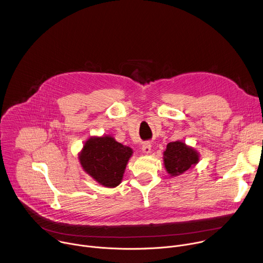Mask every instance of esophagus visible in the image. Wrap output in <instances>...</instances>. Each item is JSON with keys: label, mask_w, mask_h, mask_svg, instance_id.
<instances>
[{"label": "esophagus", "mask_w": 263, "mask_h": 263, "mask_svg": "<svg viewBox=\"0 0 263 263\" xmlns=\"http://www.w3.org/2000/svg\"><path fill=\"white\" fill-rule=\"evenodd\" d=\"M151 148H152V145L149 144L148 142H145V143L142 144L141 151H142V153H144V154H149V153H151Z\"/></svg>", "instance_id": "1"}]
</instances>
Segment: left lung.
Here are the masks:
<instances>
[{"mask_svg":"<svg viewBox=\"0 0 263 263\" xmlns=\"http://www.w3.org/2000/svg\"><path fill=\"white\" fill-rule=\"evenodd\" d=\"M200 160V154L181 140L167 143L163 152V163L171 177H177L192 170Z\"/></svg>","mask_w":263,"mask_h":263,"instance_id":"obj_1","label":"left lung"}]
</instances>
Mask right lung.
I'll list each match as a JSON object with an SVG mask.
<instances>
[{
	"instance_id": "add662e5",
	"label": "right lung",
	"mask_w": 263,
	"mask_h": 263,
	"mask_svg": "<svg viewBox=\"0 0 263 263\" xmlns=\"http://www.w3.org/2000/svg\"><path fill=\"white\" fill-rule=\"evenodd\" d=\"M133 149L110 135L90 136L78 154L84 172L108 189L121 184Z\"/></svg>"
}]
</instances>
